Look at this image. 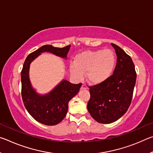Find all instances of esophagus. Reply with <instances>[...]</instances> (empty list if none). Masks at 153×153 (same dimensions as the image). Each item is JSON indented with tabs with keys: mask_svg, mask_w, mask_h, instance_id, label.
<instances>
[{
	"mask_svg": "<svg viewBox=\"0 0 153 153\" xmlns=\"http://www.w3.org/2000/svg\"><path fill=\"white\" fill-rule=\"evenodd\" d=\"M81 89L82 90H85V89H87V86H86V84H82V87H81Z\"/></svg>",
	"mask_w": 153,
	"mask_h": 153,
	"instance_id": "obj_1",
	"label": "esophagus"
}]
</instances>
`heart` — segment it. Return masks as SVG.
I'll return each instance as SVG.
<instances>
[{"mask_svg":"<svg viewBox=\"0 0 153 153\" xmlns=\"http://www.w3.org/2000/svg\"><path fill=\"white\" fill-rule=\"evenodd\" d=\"M115 65V55L111 49L88 51L76 56L70 65V72L77 80L82 79L86 73L88 82L99 84L111 76Z\"/></svg>","mask_w":153,"mask_h":153,"instance_id":"1","label":"heart"}]
</instances>
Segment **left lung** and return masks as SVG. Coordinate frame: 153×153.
I'll return each instance as SVG.
<instances>
[{
  "mask_svg": "<svg viewBox=\"0 0 153 153\" xmlns=\"http://www.w3.org/2000/svg\"><path fill=\"white\" fill-rule=\"evenodd\" d=\"M117 55L113 75L101 84L90 86L87 108L100 123L115 122L126 113L132 99L136 73L132 59L120 46L111 43Z\"/></svg>",
  "mask_w": 153,
  "mask_h": 153,
  "instance_id": "left-lung-1",
  "label": "left lung"
}]
</instances>
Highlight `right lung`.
Segmentation results:
<instances>
[{"label":"right lung","instance_id":"obj_1","mask_svg":"<svg viewBox=\"0 0 153 153\" xmlns=\"http://www.w3.org/2000/svg\"><path fill=\"white\" fill-rule=\"evenodd\" d=\"M70 46L56 48L48 45L42 46L27 56L21 72L22 97L25 107L35 120L46 126L56 125L63 120L68 111L69 101L78 93L82 84H74L62 80L52 91L40 95L35 91L30 83V65L44 52L66 59Z\"/></svg>","mask_w":153,"mask_h":153}]
</instances>
